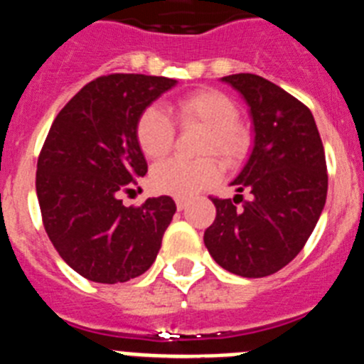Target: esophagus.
Here are the masks:
<instances>
[{
  "label": "esophagus",
  "mask_w": 364,
  "mask_h": 364,
  "mask_svg": "<svg viewBox=\"0 0 364 364\" xmlns=\"http://www.w3.org/2000/svg\"><path fill=\"white\" fill-rule=\"evenodd\" d=\"M176 207H178V210H183L186 207V200H176Z\"/></svg>",
  "instance_id": "obj_1"
}]
</instances>
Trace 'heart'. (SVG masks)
Masks as SVG:
<instances>
[{
  "label": "heart",
  "instance_id": "b5f03b06",
  "mask_svg": "<svg viewBox=\"0 0 364 364\" xmlns=\"http://www.w3.org/2000/svg\"><path fill=\"white\" fill-rule=\"evenodd\" d=\"M176 115L181 126H200L207 129L203 154H218L227 163H238L251 146L247 128L238 122L235 100L218 90H198L176 102ZM135 137L146 159H163L172 150L176 129L163 109L146 107L135 126ZM221 178V164L214 157L194 161L170 159L154 166L150 185L157 194L185 200L205 191Z\"/></svg>",
  "mask_w": 364,
  "mask_h": 364
}]
</instances>
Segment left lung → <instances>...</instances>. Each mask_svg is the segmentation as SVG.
Returning a JSON list of instances; mask_svg holds the SVG:
<instances>
[{
  "label": "left lung",
  "instance_id": "1",
  "mask_svg": "<svg viewBox=\"0 0 364 364\" xmlns=\"http://www.w3.org/2000/svg\"><path fill=\"white\" fill-rule=\"evenodd\" d=\"M221 80L249 104L255 146L230 183L240 194L210 198L216 220L203 242L223 269L245 278L267 277L302 251L321 218L328 192L324 146L309 107L282 87L251 73ZM242 191L252 194L247 202Z\"/></svg>",
  "mask_w": 364,
  "mask_h": 364
}]
</instances>
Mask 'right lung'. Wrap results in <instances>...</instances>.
Instances as JSON below:
<instances>
[{
	"label": "right lung",
	"mask_w": 364,
	"mask_h": 364,
	"mask_svg": "<svg viewBox=\"0 0 364 364\" xmlns=\"http://www.w3.org/2000/svg\"><path fill=\"white\" fill-rule=\"evenodd\" d=\"M176 80L106 75L82 87L56 115L36 170L46 232L69 267L100 284L150 269L176 213L170 196L124 207L119 198L148 164L137 144L141 113Z\"/></svg>",
	"instance_id": "obj_1"
}]
</instances>
